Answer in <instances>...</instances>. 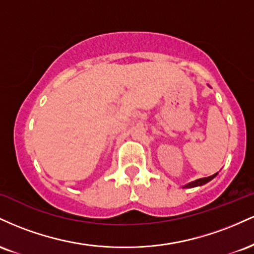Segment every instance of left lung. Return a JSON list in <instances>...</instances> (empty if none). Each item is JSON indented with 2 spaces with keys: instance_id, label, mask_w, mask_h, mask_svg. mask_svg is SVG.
<instances>
[{
  "instance_id": "left-lung-1",
  "label": "left lung",
  "mask_w": 254,
  "mask_h": 254,
  "mask_svg": "<svg viewBox=\"0 0 254 254\" xmlns=\"http://www.w3.org/2000/svg\"><path fill=\"white\" fill-rule=\"evenodd\" d=\"M216 174H217V173H216ZM216 174H214V176H210V177H208V178H202V179H197V180H194V182L189 183L188 185L184 186V189H188V188H196V186L204 185V184H206L208 182H210L211 179H214V178L216 177Z\"/></svg>"
}]
</instances>
